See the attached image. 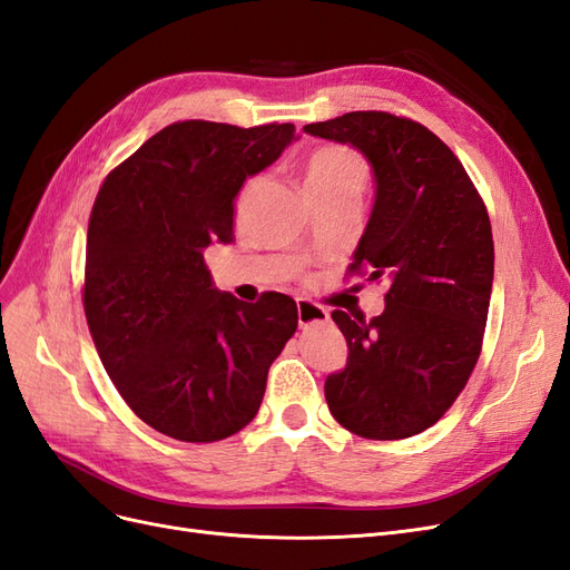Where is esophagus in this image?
I'll use <instances>...</instances> for the list:
<instances>
[{"instance_id":"1","label":"esophagus","mask_w":570,"mask_h":570,"mask_svg":"<svg viewBox=\"0 0 570 570\" xmlns=\"http://www.w3.org/2000/svg\"><path fill=\"white\" fill-rule=\"evenodd\" d=\"M297 316H299V325L302 327H312V325H321L331 321V314L327 308L308 302V299H297Z\"/></svg>"}]
</instances>
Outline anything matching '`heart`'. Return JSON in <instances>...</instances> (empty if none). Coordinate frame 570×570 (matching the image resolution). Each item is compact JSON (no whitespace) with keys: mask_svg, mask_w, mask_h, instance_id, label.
<instances>
[{"mask_svg":"<svg viewBox=\"0 0 570 570\" xmlns=\"http://www.w3.org/2000/svg\"><path fill=\"white\" fill-rule=\"evenodd\" d=\"M256 180H247L237 197V214L243 212L245 197ZM368 185V164L356 149L342 145H325L308 154L304 164V189L306 193H352L364 195Z\"/></svg>","mask_w":570,"mask_h":570,"instance_id":"obj_1","label":"heart"}]
</instances>
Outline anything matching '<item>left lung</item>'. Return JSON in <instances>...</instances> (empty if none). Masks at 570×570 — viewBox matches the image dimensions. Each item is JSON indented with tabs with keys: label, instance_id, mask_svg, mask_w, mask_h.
<instances>
[{
	"label": "left lung",
	"instance_id": "left-lung-1",
	"mask_svg": "<svg viewBox=\"0 0 570 570\" xmlns=\"http://www.w3.org/2000/svg\"><path fill=\"white\" fill-rule=\"evenodd\" d=\"M304 132L368 159L375 202L350 271L385 278V312H333L347 366L327 375L335 421L366 440L435 425L469 383L485 335L494 243L485 204L454 151L416 120L352 111Z\"/></svg>",
	"mask_w": 570,
	"mask_h": 570
}]
</instances>
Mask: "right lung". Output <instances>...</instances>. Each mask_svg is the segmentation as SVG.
<instances>
[{
	"label": "right lung",
	"mask_w": 570,
	"mask_h": 570,
	"mask_svg": "<svg viewBox=\"0 0 570 570\" xmlns=\"http://www.w3.org/2000/svg\"><path fill=\"white\" fill-rule=\"evenodd\" d=\"M297 140L292 124H170L116 166L95 199L82 306L116 390L147 425L216 442L262 406L297 304L214 287L204 249L233 243L235 197Z\"/></svg>",
	"instance_id": "obj_1"
}]
</instances>
